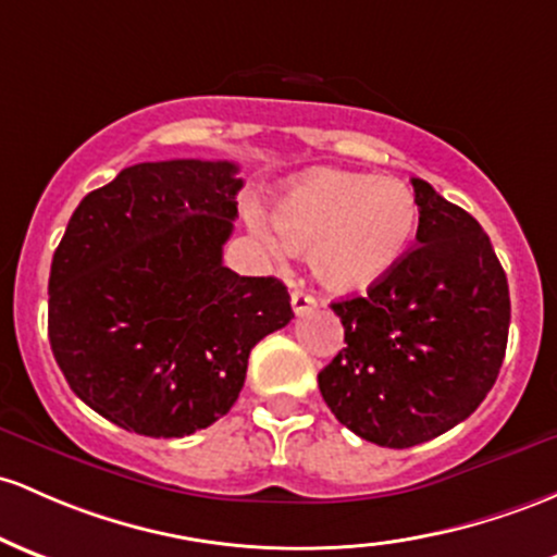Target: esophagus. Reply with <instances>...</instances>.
<instances>
[{
  "mask_svg": "<svg viewBox=\"0 0 557 557\" xmlns=\"http://www.w3.org/2000/svg\"><path fill=\"white\" fill-rule=\"evenodd\" d=\"M290 304H293V311H296V317H304V314H309L311 309H317V298L309 296V293H304V290H293Z\"/></svg>",
  "mask_w": 557,
  "mask_h": 557,
  "instance_id": "esophagus-1",
  "label": "esophagus"
}]
</instances>
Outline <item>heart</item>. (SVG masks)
Wrapping results in <instances>:
<instances>
[{"mask_svg": "<svg viewBox=\"0 0 557 557\" xmlns=\"http://www.w3.org/2000/svg\"><path fill=\"white\" fill-rule=\"evenodd\" d=\"M272 250L311 253L314 277L330 290H364L407 256L418 232V200L399 180L348 171H311L280 195L274 235L250 222Z\"/></svg>", "mask_w": 557, "mask_h": 557, "instance_id": "heart-1", "label": "heart"}]
</instances>
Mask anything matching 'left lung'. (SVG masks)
Wrapping results in <instances>:
<instances>
[{"mask_svg": "<svg viewBox=\"0 0 557 557\" xmlns=\"http://www.w3.org/2000/svg\"><path fill=\"white\" fill-rule=\"evenodd\" d=\"M418 246L368 296L333 301L346 348L317 375L348 431L407 449L470 418L503 368L510 327L505 269L481 224L412 180Z\"/></svg>", "mask_w": 557, "mask_h": 557, "instance_id": "obj_1", "label": "left lung"}]
</instances>
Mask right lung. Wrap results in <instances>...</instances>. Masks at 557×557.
<instances>
[{"instance_id": "1", "label": "right lung", "mask_w": 557, "mask_h": 557, "mask_svg": "<svg viewBox=\"0 0 557 557\" xmlns=\"http://www.w3.org/2000/svg\"><path fill=\"white\" fill-rule=\"evenodd\" d=\"M230 161L137 163L73 211L50 269V346L110 423L180 438L230 412L250 348L290 322L277 277H240Z\"/></svg>"}]
</instances>
